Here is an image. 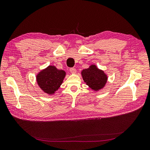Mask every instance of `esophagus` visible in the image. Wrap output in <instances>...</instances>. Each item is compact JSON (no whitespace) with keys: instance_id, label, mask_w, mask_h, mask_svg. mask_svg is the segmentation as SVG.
Returning a JSON list of instances; mask_svg holds the SVG:
<instances>
[{"instance_id":"esophagus-1","label":"esophagus","mask_w":150,"mask_h":150,"mask_svg":"<svg viewBox=\"0 0 150 150\" xmlns=\"http://www.w3.org/2000/svg\"><path fill=\"white\" fill-rule=\"evenodd\" d=\"M70 71L71 74H75L76 71V68H71L70 69Z\"/></svg>"}]
</instances>
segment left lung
<instances>
[{"mask_svg":"<svg viewBox=\"0 0 150 150\" xmlns=\"http://www.w3.org/2000/svg\"><path fill=\"white\" fill-rule=\"evenodd\" d=\"M83 81L94 91H99L105 87L107 82V75L105 72L98 69L94 64L82 71Z\"/></svg>","mask_w":150,"mask_h":150,"instance_id":"left-lung-1","label":"left lung"}]
</instances>
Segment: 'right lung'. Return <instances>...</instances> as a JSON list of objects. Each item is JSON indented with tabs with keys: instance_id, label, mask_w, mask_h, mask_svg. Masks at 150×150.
<instances>
[{
	"instance_id": "right-lung-1",
	"label": "right lung",
	"mask_w": 150,
	"mask_h": 150,
	"mask_svg": "<svg viewBox=\"0 0 150 150\" xmlns=\"http://www.w3.org/2000/svg\"><path fill=\"white\" fill-rule=\"evenodd\" d=\"M66 73L54 66H49L37 75L38 85L44 93L53 94L62 83Z\"/></svg>"
}]
</instances>
